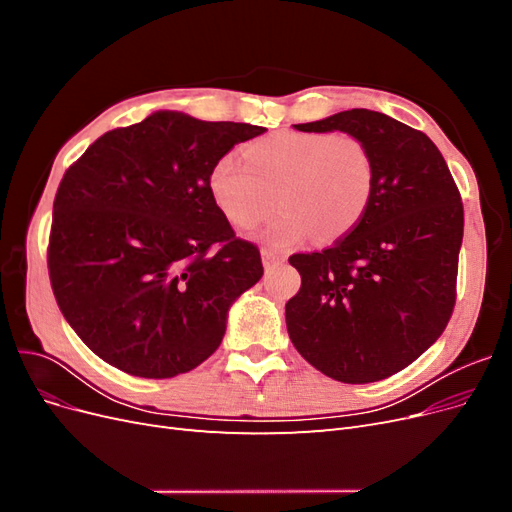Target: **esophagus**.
Returning a JSON list of instances; mask_svg holds the SVG:
<instances>
[{
	"label": "esophagus",
	"mask_w": 512,
	"mask_h": 512,
	"mask_svg": "<svg viewBox=\"0 0 512 512\" xmlns=\"http://www.w3.org/2000/svg\"><path fill=\"white\" fill-rule=\"evenodd\" d=\"M284 260H286L284 254H275V252H271V250H262V262H265L267 269H273V267H277V265H282Z\"/></svg>",
	"instance_id": "esophagus-1"
}]
</instances>
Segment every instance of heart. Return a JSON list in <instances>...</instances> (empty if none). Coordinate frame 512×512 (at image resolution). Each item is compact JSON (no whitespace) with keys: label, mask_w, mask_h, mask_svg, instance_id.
I'll return each mask as SVG.
<instances>
[{"label":"heart","mask_w":512,"mask_h":512,"mask_svg":"<svg viewBox=\"0 0 512 512\" xmlns=\"http://www.w3.org/2000/svg\"><path fill=\"white\" fill-rule=\"evenodd\" d=\"M224 153L209 170V192L224 218L250 230L280 205L267 228L275 247L346 237L361 224L376 192V160L365 138L350 132L282 130ZM276 198H272V194Z\"/></svg>","instance_id":"1"}]
</instances>
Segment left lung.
I'll list each match as a JSON object with an SVG mask.
<instances>
[{"mask_svg": "<svg viewBox=\"0 0 512 512\" xmlns=\"http://www.w3.org/2000/svg\"><path fill=\"white\" fill-rule=\"evenodd\" d=\"M294 128L365 138L376 192L361 224L333 247L288 258L301 275L286 303L290 342L333 380H384L416 361L451 320L461 194L431 138L389 115L352 108Z\"/></svg>", "mask_w": 512, "mask_h": 512, "instance_id": "8db88e82", "label": "left lung"}]
</instances>
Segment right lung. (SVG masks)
<instances>
[{
  "instance_id": "obj_1",
  "label": "right lung",
  "mask_w": 512,
  "mask_h": 512,
  "mask_svg": "<svg viewBox=\"0 0 512 512\" xmlns=\"http://www.w3.org/2000/svg\"><path fill=\"white\" fill-rule=\"evenodd\" d=\"M265 130L160 111L102 134L66 170L46 262L61 314L102 361L173 378L218 350L262 260L213 203L209 170Z\"/></svg>"
}]
</instances>
